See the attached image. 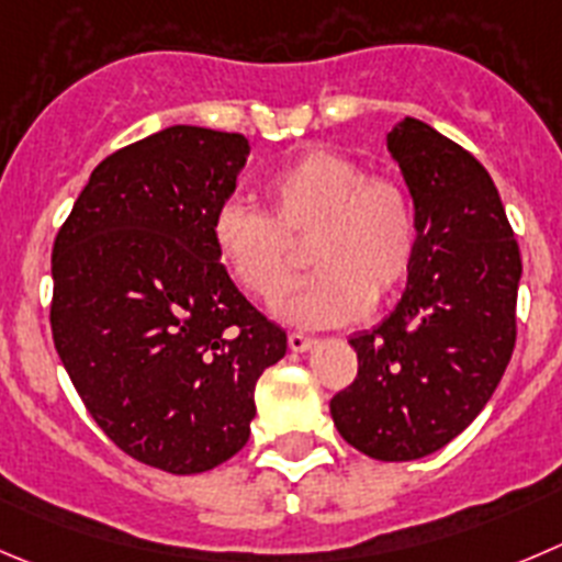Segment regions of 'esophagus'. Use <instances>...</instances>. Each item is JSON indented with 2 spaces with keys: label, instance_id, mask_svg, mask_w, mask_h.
Listing matches in <instances>:
<instances>
[{
  "label": "esophagus",
  "instance_id": "obj_1",
  "mask_svg": "<svg viewBox=\"0 0 562 562\" xmlns=\"http://www.w3.org/2000/svg\"><path fill=\"white\" fill-rule=\"evenodd\" d=\"M314 345H317V339H314V336L290 334V350L292 352H306V350H312Z\"/></svg>",
  "mask_w": 562,
  "mask_h": 562
}]
</instances>
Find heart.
Instances as JSON below:
<instances>
[{"instance_id": "heart-1", "label": "heart", "mask_w": 562, "mask_h": 562, "mask_svg": "<svg viewBox=\"0 0 562 562\" xmlns=\"http://www.w3.org/2000/svg\"><path fill=\"white\" fill-rule=\"evenodd\" d=\"M265 201L267 215L226 201L212 221V245L234 284L272 306L295 286L292 243L308 239L306 259L317 272L278 308L290 323H352L408 281L419 232L408 192L389 176L314 148L267 179Z\"/></svg>"}]
</instances>
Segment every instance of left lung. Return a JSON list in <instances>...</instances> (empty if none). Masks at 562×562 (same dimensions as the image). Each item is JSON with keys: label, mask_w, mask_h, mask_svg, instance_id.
<instances>
[{"label": "left lung", "mask_w": 562, "mask_h": 562, "mask_svg": "<svg viewBox=\"0 0 562 562\" xmlns=\"http://www.w3.org/2000/svg\"><path fill=\"white\" fill-rule=\"evenodd\" d=\"M414 198L416 259L397 308L350 339L358 375L330 400L347 445L416 461L485 408L516 345L521 254L488 170L416 117L386 135Z\"/></svg>", "instance_id": "1"}]
</instances>
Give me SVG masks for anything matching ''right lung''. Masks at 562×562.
Here are the masks:
<instances>
[{"label":"right lung","mask_w":562,"mask_h":562,"mask_svg":"<svg viewBox=\"0 0 562 562\" xmlns=\"http://www.w3.org/2000/svg\"><path fill=\"white\" fill-rule=\"evenodd\" d=\"M243 135L168 126L95 165L52 250V336L95 425L146 467L198 474L237 456L254 389L286 334L212 245Z\"/></svg>","instance_id":"right-lung-1"}]
</instances>
